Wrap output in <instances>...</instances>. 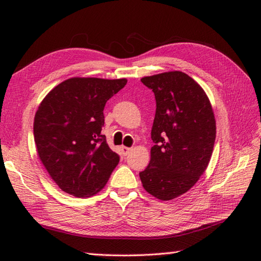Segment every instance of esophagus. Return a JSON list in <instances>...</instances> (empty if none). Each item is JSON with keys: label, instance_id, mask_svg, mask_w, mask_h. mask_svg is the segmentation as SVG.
Here are the masks:
<instances>
[{"label": "esophagus", "instance_id": "34e87169", "mask_svg": "<svg viewBox=\"0 0 261 261\" xmlns=\"http://www.w3.org/2000/svg\"><path fill=\"white\" fill-rule=\"evenodd\" d=\"M131 150H132V148H129V147H124V146H122V147H121V151H122V153L124 154V156H126V154L129 153Z\"/></svg>", "mask_w": 261, "mask_h": 261}]
</instances>
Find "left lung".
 I'll return each mask as SVG.
<instances>
[{
  "instance_id": "1",
  "label": "left lung",
  "mask_w": 261,
  "mask_h": 261,
  "mask_svg": "<svg viewBox=\"0 0 261 261\" xmlns=\"http://www.w3.org/2000/svg\"><path fill=\"white\" fill-rule=\"evenodd\" d=\"M152 90L156 114L151 129V159L139 176L145 190L162 201L192 188L206 169L216 126L203 88L181 71L141 79Z\"/></svg>"
}]
</instances>
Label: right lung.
Masks as SVG:
<instances>
[{"label":"right lung","instance_id":"obj_1","mask_svg":"<svg viewBox=\"0 0 261 261\" xmlns=\"http://www.w3.org/2000/svg\"><path fill=\"white\" fill-rule=\"evenodd\" d=\"M125 79H69L39 107L33 135L39 158L62 191L76 197L99 192L120 162L101 134L103 110Z\"/></svg>","mask_w":261,"mask_h":261}]
</instances>
